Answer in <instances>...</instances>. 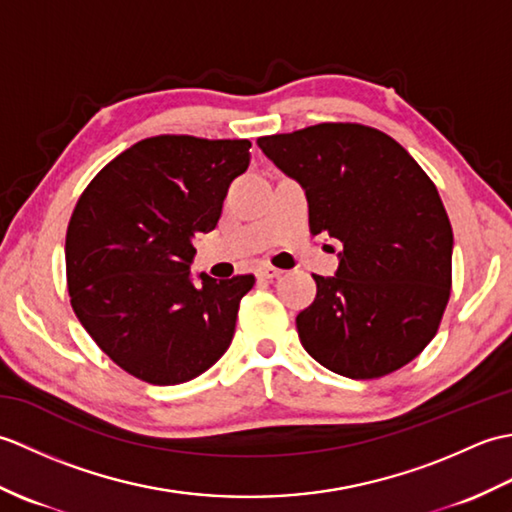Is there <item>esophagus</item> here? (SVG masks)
Returning a JSON list of instances; mask_svg holds the SVG:
<instances>
[{"mask_svg":"<svg viewBox=\"0 0 512 512\" xmlns=\"http://www.w3.org/2000/svg\"><path fill=\"white\" fill-rule=\"evenodd\" d=\"M281 273H284V270H279V268L270 266V264H262V266L257 268V277L259 279H277Z\"/></svg>","mask_w":512,"mask_h":512,"instance_id":"esophagus-1","label":"esophagus"}]
</instances>
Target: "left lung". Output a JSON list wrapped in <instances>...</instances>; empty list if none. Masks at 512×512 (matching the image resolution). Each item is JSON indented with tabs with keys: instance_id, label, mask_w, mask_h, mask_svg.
I'll use <instances>...</instances> for the list:
<instances>
[{
	"instance_id": "obj_1",
	"label": "left lung",
	"mask_w": 512,
	"mask_h": 512,
	"mask_svg": "<svg viewBox=\"0 0 512 512\" xmlns=\"http://www.w3.org/2000/svg\"><path fill=\"white\" fill-rule=\"evenodd\" d=\"M306 189L310 233L343 244L334 277L297 314L306 352L330 372H396L436 336L451 295L453 228L436 184L380 129L319 123L257 138Z\"/></svg>"
}]
</instances>
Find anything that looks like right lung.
Here are the masks:
<instances>
[{
    "label": "right lung",
    "mask_w": 512,
    "mask_h": 512,
    "mask_svg": "<svg viewBox=\"0 0 512 512\" xmlns=\"http://www.w3.org/2000/svg\"><path fill=\"white\" fill-rule=\"evenodd\" d=\"M250 140L162 134L96 173L65 233L76 319L112 361L145 383L180 385L220 361L253 275L191 281L193 237L222 215Z\"/></svg>",
    "instance_id": "1"
}]
</instances>
